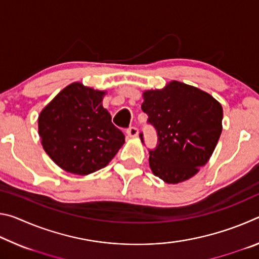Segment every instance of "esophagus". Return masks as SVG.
Here are the masks:
<instances>
[{"mask_svg":"<svg viewBox=\"0 0 259 259\" xmlns=\"http://www.w3.org/2000/svg\"><path fill=\"white\" fill-rule=\"evenodd\" d=\"M126 134H128L129 137H137L138 136V129L136 126H131L128 130H126Z\"/></svg>","mask_w":259,"mask_h":259,"instance_id":"1","label":"esophagus"}]
</instances>
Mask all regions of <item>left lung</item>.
Listing matches in <instances>:
<instances>
[{"label":"left lung","mask_w":259,"mask_h":259,"mask_svg":"<svg viewBox=\"0 0 259 259\" xmlns=\"http://www.w3.org/2000/svg\"><path fill=\"white\" fill-rule=\"evenodd\" d=\"M142 109L156 129L150 151L152 172L164 183L185 182L199 172L216 148L223 130V107L211 95L179 81L145 90ZM143 142V135L140 134Z\"/></svg>","instance_id":"obj_1"}]
</instances>
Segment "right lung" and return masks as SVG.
<instances>
[{"label":"right lung","instance_id":"right-lung-1","mask_svg":"<svg viewBox=\"0 0 259 259\" xmlns=\"http://www.w3.org/2000/svg\"><path fill=\"white\" fill-rule=\"evenodd\" d=\"M107 93L74 82L64 88L38 115V135L50 159L69 174H93L106 166L124 135L103 107Z\"/></svg>","mask_w":259,"mask_h":259}]
</instances>
